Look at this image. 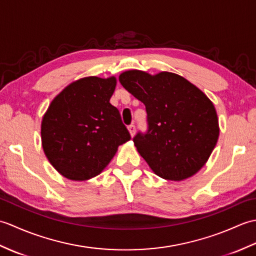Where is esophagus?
<instances>
[{
	"label": "esophagus",
	"mask_w": 256,
	"mask_h": 256,
	"mask_svg": "<svg viewBox=\"0 0 256 256\" xmlns=\"http://www.w3.org/2000/svg\"><path fill=\"white\" fill-rule=\"evenodd\" d=\"M128 132H130V134H131V136L133 138L134 135H135V131H136V128H135V125H134V124L128 125Z\"/></svg>",
	"instance_id": "1"
}]
</instances>
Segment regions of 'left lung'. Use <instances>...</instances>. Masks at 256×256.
<instances>
[{"mask_svg":"<svg viewBox=\"0 0 256 256\" xmlns=\"http://www.w3.org/2000/svg\"><path fill=\"white\" fill-rule=\"evenodd\" d=\"M118 80L145 104L148 131L138 132L133 142L150 170L174 182L199 172L219 138L218 116L209 98L172 72L128 70Z\"/></svg>","mask_w":256,"mask_h":256,"instance_id":"left-lung-1","label":"left lung"}]
</instances>
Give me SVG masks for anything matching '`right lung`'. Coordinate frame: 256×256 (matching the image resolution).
I'll return each mask as SVG.
<instances>
[{"label": "right lung", "mask_w": 256, "mask_h": 256, "mask_svg": "<svg viewBox=\"0 0 256 256\" xmlns=\"http://www.w3.org/2000/svg\"><path fill=\"white\" fill-rule=\"evenodd\" d=\"M116 79L86 77L67 86L42 121V145L55 170L84 182L104 170L118 148L131 140L110 99Z\"/></svg>", "instance_id": "1"}]
</instances>
